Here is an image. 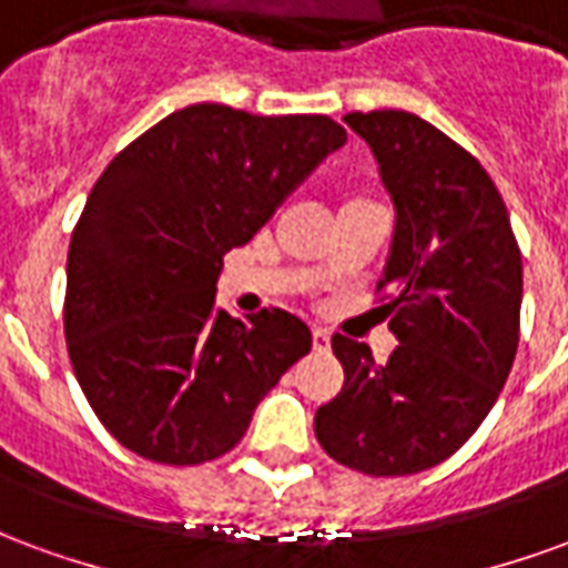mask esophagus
I'll return each instance as SVG.
<instances>
[{"label": "esophagus", "mask_w": 568, "mask_h": 568, "mask_svg": "<svg viewBox=\"0 0 568 568\" xmlns=\"http://www.w3.org/2000/svg\"><path fill=\"white\" fill-rule=\"evenodd\" d=\"M328 346H332V337H328V332L313 328V349H316V353H325Z\"/></svg>", "instance_id": "esophagus-1"}]
</instances>
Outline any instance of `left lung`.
<instances>
[{
	"label": "left lung",
	"mask_w": 568,
	"mask_h": 568,
	"mask_svg": "<svg viewBox=\"0 0 568 568\" xmlns=\"http://www.w3.org/2000/svg\"><path fill=\"white\" fill-rule=\"evenodd\" d=\"M395 200L393 255L377 283L398 346L377 365L334 334L344 386L313 428L334 463L371 477L435 468L471 438L511 374L524 264L499 187L471 151L398 109L344 118Z\"/></svg>",
	"instance_id": "8db88e82"
}]
</instances>
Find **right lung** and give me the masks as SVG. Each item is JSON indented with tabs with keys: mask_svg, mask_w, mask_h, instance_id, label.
<instances>
[{
	"mask_svg": "<svg viewBox=\"0 0 568 568\" xmlns=\"http://www.w3.org/2000/svg\"><path fill=\"white\" fill-rule=\"evenodd\" d=\"M346 130L325 115L187 105L118 151L72 231L63 332L84 398L142 459L200 465L234 450L310 328L285 310H215L248 243Z\"/></svg>",
	"mask_w": 568,
	"mask_h": 568,
	"instance_id": "right-lung-1",
	"label": "right lung"
}]
</instances>
